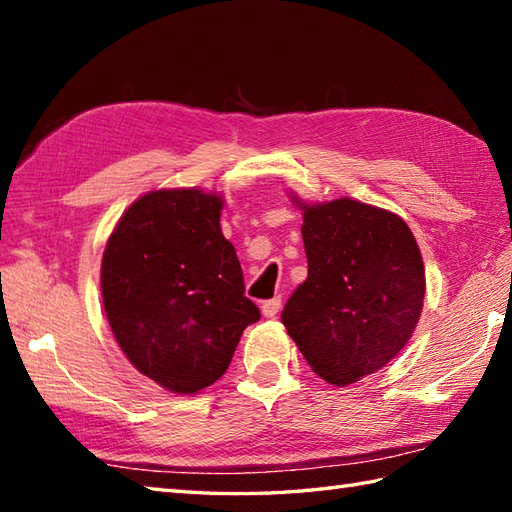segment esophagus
Listing matches in <instances>:
<instances>
[{
  "label": "esophagus",
  "mask_w": 512,
  "mask_h": 512,
  "mask_svg": "<svg viewBox=\"0 0 512 512\" xmlns=\"http://www.w3.org/2000/svg\"><path fill=\"white\" fill-rule=\"evenodd\" d=\"M279 310H281V297L268 299V301H264V303H262V314H264L266 319H273V317H277Z\"/></svg>",
  "instance_id": "34e87169"
}]
</instances>
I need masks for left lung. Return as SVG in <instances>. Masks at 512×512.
I'll return each instance as SVG.
<instances>
[{
	"instance_id": "1",
	"label": "left lung",
	"mask_w": 512,
	"mask_h": 512,
	"mask_svg": "<svg viewBox=\"0 0 512 512\" xmlns=\"http://www.w3.org/2000/svg\"><path fill=\"white\" fill-rule=\"evenodd\" d=\"M308 277L281 312L290 339L325 383L345 387L405 350L420 321L424 264L400 215L352 198L308 204Z\"/></svg>"
}]
</instances>
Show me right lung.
Instances as JSON below:
<instances>
[{
	"label": "right lung",
	"mask_w": 512,
	"mask_h": 512,
	"mask_svg": "<svg viewBox=\"0 0 512 512\" xmlns=\"http://www.w3.org/2000/svg\"><path fill=\"white\" fill-rule=\"evenodd\" d=\"M222 195L158 189L140 195L107 239L101 295L116 343L140 374L193 396L220 378L242 332L259 321L244 297Z\"/></svg>",
	"instance_id": "1"
}]
</instances>
